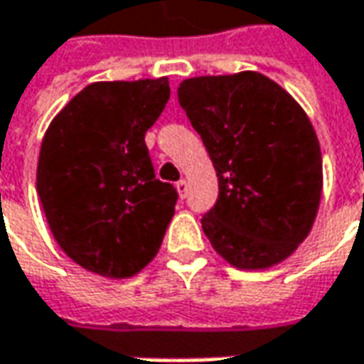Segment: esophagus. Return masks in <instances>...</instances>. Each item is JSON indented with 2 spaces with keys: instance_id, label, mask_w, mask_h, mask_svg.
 <instances>
[{
  "instance_id": "1",
  "label": "esophagus",
  "mask_w": 364,
  "mask_h": 364,
  "mask_svg": "<svg viewBox=\"0 0 364 364\" xmlns=\"http://www.w3.org/2000/svg\"><path fill=\"white\" fill-rule=\"evenodd\" d=\"M176 190H178L180 198H186V196H188V184H186V180H180V182L176 184Z\"/></svg>"
}]
</instances>
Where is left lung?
Masks as SVG:
<instances>
[{
  "label": "left lung",
  "instance_id": "obj_1",
  "mask_svg": "<svg viewBox=\"0 0 364 364\" xmlns=\"http://www.w3.org/2000/svg\"><path fill=\"white\" fill-rule=\"evenodd\" d=\"M178 101L218 178L203 217L213 249L237 269H267L308 237L322 196V154L296 99L253 70L186 78Z\"/></svg>",
  "mask_w": 364,
  "mask_h": 364
}]
</instances>
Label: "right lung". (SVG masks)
Masks as SVG:
<instances>
[{"mask_svg":"<svg viewBox=\"0 0 364 364\" xmlns=\"http://www.w3.org/2000/svg\"><path fill=\"white\" fill-rule=\"evenodd\" d=\"M170 99L168 78L92 82L44 133L36 190L64 253L123 279L160 249L178 192L154 174L146 132Z\"/></svg>","mask_w":364,"mask_h":364,"instance_id":"1","label":"right lung"}]
</instances>
